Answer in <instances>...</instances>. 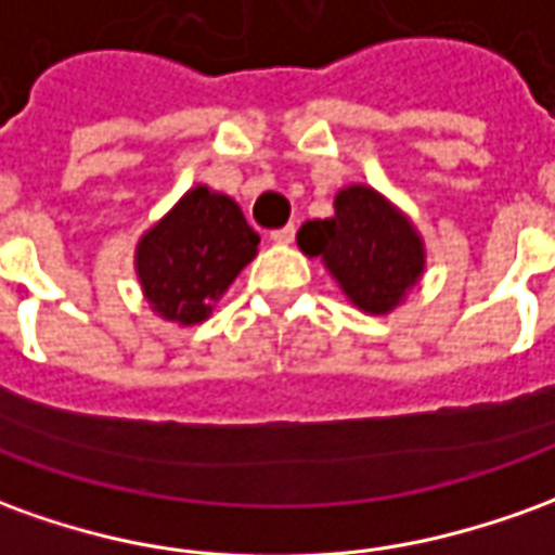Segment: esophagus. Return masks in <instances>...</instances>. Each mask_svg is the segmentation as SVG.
Masks as SVG:
<instances>
[{
	"label": "esophagus",
	"mask_w": 555,
	"mask_h": 555,
	"mask_svg": "<svg viewBox=\"0 0 555 555\" xmlns=\"http://www.w3.org/2000/svg\"><path fill=\"white\" fill-rule=\"evenodd\" d=\"M294 234H297V231H294V224H285V228L270 231V240H273V243H279V246H285V243H291V240H294Z\"/></svg>",
	"instance_id": "34e87169"
}]
</instances>
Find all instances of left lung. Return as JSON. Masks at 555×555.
Listing matches in <instances>:
<instances>
[{"instance_id":"8db88e82","label":"left lung","mask_w":555,"mask_h":555,"mask_svg":"<svg viewBox=\"0 0 555 555\" xmlns=\"http://www.w3.org/2000/svg\"><path fill=\"white\" fill-rule=\"evenodd\" d=\"M333 207L331 219L306 222L297 243L324 261L358 309L385 315L424 273V240L370 185H348Z\"/></svg>"}]
</instances>
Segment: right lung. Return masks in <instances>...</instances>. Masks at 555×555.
<instances>
[{
    "label": "right lung",
    "mask_w": 555,
    "mask_h": 555,
    "mask_svg": "<svg viewBox=\"0 0 555 555\" xmlns=\"http://www.w3.org/2000/svg\"><path fill=\"white\" fill-rule=\"evenodd\" d=\"M258 243L231 197L197 185L138 243L143 294L162 318L201 324L255 258Z\"/></svg>",
    "instance_id": "right-lung-1"
}]
</instances>
